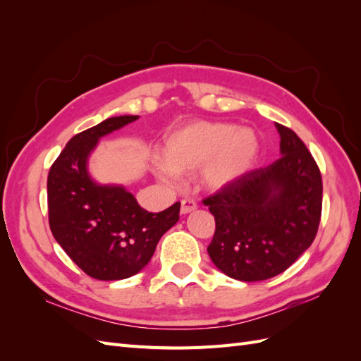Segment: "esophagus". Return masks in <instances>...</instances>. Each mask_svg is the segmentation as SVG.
Returning a JSON list of instances; mask_svg holds the SVG:
<instances>
[{"label": "esophagus", "mask_w": 361, "mask_h": 361, "mask_svg": "<svg viewBox=\"0 0 361 361\" xmlns=\"http://www.w3.org/2000/svg\"><path fill=\"white\" fill-rule=\"evenodd\" d=\"M194 209H197V203H195L192 199H183L180 202V212L182 214H190Z\"/></svg>", "instance_id": "1"}]
</instances>
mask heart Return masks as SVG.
Wrapping results in <instances>:
<instances>
[{
	"label": "heart",
	"instance_id": "heart-1",
	"mask_svg": "<svg viewBox=\"0 0 361 361\" xmlns=\"http://www.w3.org/2000/svg\"><path fill=\"white\" fill-rule=\"evenodd\" d=\"M259 150L256 134L248 128L220 122H194L173 130L162 145L164 161H157L162 178L202 170L207 187L220 190L251 167Z\"/></svg>",
	"mask_w": 361,
	"mask_h": 361
}]
</instances>
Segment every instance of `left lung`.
I'll use <instances>...</instances> for the list:
<instances>
[{
  "instance_id": "left-lung-1",
  "label": "left lung",
  "mask_w": 361,
  "mask_h": 361,
  "mask_svg": "<svg viewBox=\"0 0 361 361\" xmlns=\"http://www.w3.org/2000/svg\"><path fill=\"white\" fill-rule=\"evenodd\" d=\"M276 126L281 157L203 199L215 218L207 253L235 280L259 281L286 271L312 245L321 223L318 164L292 129Z\"/></svg>"
}]
</instances>
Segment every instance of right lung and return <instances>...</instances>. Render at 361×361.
<instances>
[{
	"instance_id": "right-lung-1",
	"label": "right lung",
	"mask_w": 361,
	"mask_h": 361,
	"mask_svg": "<svg viewBox=\"0 0 361 361\" xmlns=\"http://www.w3.org/2000/svg\"><path fill=\"white\" fill-rule=\"evenodd\" d=\"M137 118L110 117L76 134L48 174L51 232L75 264L97 280L137 274L154 256L161 236L179 220V202L152 214L123 187H102L87 173V158L97 140Z\"/></svg>"
}]
</instances>
